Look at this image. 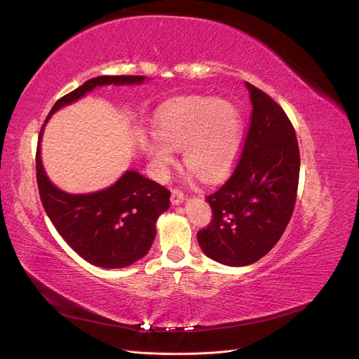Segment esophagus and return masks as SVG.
Masks as SVG:
<instances>
[{
    "label": "esophagus",
    "instance_id": "34e87169",
    "mask_svg": "<svg viewBox=\"0 0 359 359\" xmlns=\"http://www.w3.org/2000/svg\"><path fill=\"white\" fill-rule=\"evenodd\" d=\"M182 201H184V193H182L180 189L173 187V189H172V194H170V202H172L173 205H178V203H181Z\"/></svg>",
    "mask_w": 359,
    "mask_h": 359
}]
</instances>
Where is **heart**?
Returning <instances> with one entry per match:
<instances>
[{
	"instance_id": "b5f03b06",
	"label": "heart",
	"mask_w": 359,
	"mask_h": 359,
	"mask_svg": "<svg viewBox=\"0 0 359 359\" xmlns=\"http://www.w3.org/2000/svg\"><path fill=\"white\" fill-rule=\"evenodd\" d=\"M158 139H149L148 156L160 175L173 163L172 149H182V161L202 181H214L231 169L241 142V116L226 100L186 97L158 114Z\"/></svg>"
}]
</instances>
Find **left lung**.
Listing matches in <instances>:
<instances>
[{
  "mask_svg": "<svg viewBox=\"0 0 359 359\" xmlns=\"http://www.w3.org/2000/svg\"><path fill=\"white\" fill-rule=\"evenodd\" d=\"M252 116L232 175L206 196L212 219L198 232L203 253L229 266L256 262L283 235L295 208L299 148L290 119L262 90L245 82Z\"/></svg>",
  "mask_w": 359,
  "mask_h": 359,
  "instance_id": "8db88e82",
  "label": "left lung"
}]
</instances>
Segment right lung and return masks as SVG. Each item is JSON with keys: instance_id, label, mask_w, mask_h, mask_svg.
<instances>
[{"instance_id": "add662e5", "label": "right lung", "mask_w": 359, "mask_h": 359, "mask_svg": "<svg viewBox=\"0 0 359 359\" xmlns=\"http://www.w3.org/2000/svg\"><path fill=\"white\" fill-rule=\"evenodd\" d=\"M145 76H99L61 97L45 124L60 107L73 103L95 86L142 83ZM39 135L36 172L40 199L50 222L76 253L102 268H124L144 257L156 238V222L169 208L170 191L135 170H127L114 186L90 194H69L46 177L40 158Z\"/></svg>"}]
</instances>
